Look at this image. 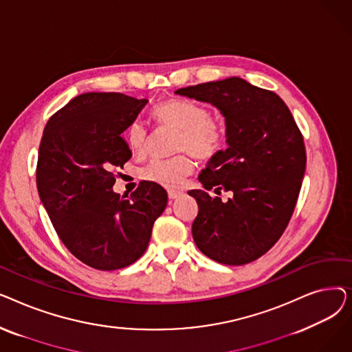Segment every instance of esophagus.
<instances>
[{
  "label": "esophagus",
  "mask_w": 352,
  "mask_h": 352,
  "mask_svg": "<svg viewBox=\"0 0 352 352\" xmlns=\"http://www.w3.org/2000/svg\"><path fill=\"white\" fill-rule=\"evenodd\" d=\"M181 195H182V192H179V191H168V198L170 199H177Z\"/></svg>",
  "instance_id": "1"
}]
</instances>
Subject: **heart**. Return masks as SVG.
Masks as SVG:
<instances>
[{"label": "heart", "mask_w": 352, "mask_h": 352, "mask_svg": "<svg viewBox=\"0 0 352 352\" xmlns=\"http://www.w3.org/2000/svg\"><path fill=\"white\" fill-rule=\"evenodd\" d=\"M154 116L158 122L171 125L179 131L177 151H188L199 160H210L224 148L227 128L221 121L211 118L206 105L191 100H170L158 105ZM146 141V129L141 122L128 126L126 142L135 154L145 151ZM192 168L194 164L187 155L153 160L141 170V178L164 188L177 190Z\"/></svg>", "instance_id": "b5f03b06"}]
</instances>
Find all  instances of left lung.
I'll use <instances>...</instances> for the list:
<instances>
[{
  "mask_svg": "<svg viewBox=\"0 0 352 352\" xmlns=\"http://www.w3.org/2000/svg\"><path fill=\"white\" fill-rule=\"evenodd\" d=\"M175 94L210 102L226 118L227 150L212 157L198 179L202 190L192 236L198 250L226 265L264 255L285 231L305 173V146L285 102L239 77L211 81ZM230 190L228 201L211 197Z\"/></svg>",
  "mask_w": 352,
  "mask_h": 352,
  "instance_id": "left-lung-1",
  "label": "left lung"
}]
</instances>
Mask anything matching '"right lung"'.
<instances>
[{
  "mask_svg": "<svg viewBox=\"0 0 352 352\" xmlns=\"http://www.w3.org/2000/svg\"><path fill=\"white\" fill-rule=\"evenodd\" d=\"M146 104L120 92H85L44 128L36 164L41 202L69 252L96 270L135 263L168 201L148 181L126 199L113 190L114 171L133 155L122 133Z\"/></svg>",
  "mask_w": 352,
  "mask_h": 352,
  "instance_id": "1",
  "label": "right lung"
}]
</instances>
